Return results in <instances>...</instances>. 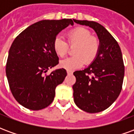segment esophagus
Listing matches in <instances>:
<instances>
[{"mask_svg": "<svg viewBox=\"0 0 134 134\" xmlns=\"http://www.w3.org/2000/svg\"><path fill=\"white\" fill-rule=\"evenodd\" d=\"M67 75H72V71H70V70H67Z\"/></svg>", "mask_w": 134, "mask_h": 134, "instance_id": "obj_1", "label": "esophagus"}]
</instances>
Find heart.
<instances>
[{
  "instance_id": "obj_1",
  "label": "heart",
  "mask_w": 134,
  "mask_h": 134,
  "mask_svg": "<svg viewBox=\"0 0 134 134\" xmlns=\"http://www.w3.org/2000/svg\"><path fill=\"white\" fill-rule=\"evenodd\" d=\"M67 41L70 47H73L74 56L62 59L59 66L65 70L72 71L81 67L83 64H90L98 54L100 42L93 36L90 31L85 28H77L67 34ZM53 49L57 56L63 57L69 51L67 43L61 36H56L53 41Z\"/></svg>"
}]
</instances>
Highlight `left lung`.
<instances>
[{
  "label": "left lung",
  "mask_w": 134,
  "mask_h": 134,
  "mask_svg": "<svg viewBox=\"0 0 134 134\" xmlns=\"http://www.w3.org/2000/svg\"><path fill=\"white\" fill-rule=\"evenodd\" d=\"M75 22L93 29L99 38L100 50L87 68L73 73L76 77L72 86L74 101L85 112H101L114 103L122 89L125 70L121 48L98 23L79 20Z\"/></svg>",
  "instance_id": "8db88e82"
}]
</instances>
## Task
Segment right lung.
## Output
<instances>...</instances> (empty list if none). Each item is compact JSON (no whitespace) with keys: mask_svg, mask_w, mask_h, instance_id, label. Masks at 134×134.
<instances>
[{"mask_svg":"<svg viewBox=\"0 0 134 134\" xmlns=\"http://www.w3.org/2000/svg\"><path fill=\"white\" fill-rule=\"evenodd\" d=\"M73 21L36 22L17 36L11 44L5 68L8 81L13 97L28 109L38 110L49 106L54 98L56 87L67 76L63 68L49 75L44 73L59 64L53 41L62 30L74 24Z\"/></svg>","mask_w":134,"mask_h":134,"instance_id":"right-lung-1","label":"right lung"}]
</instances>
